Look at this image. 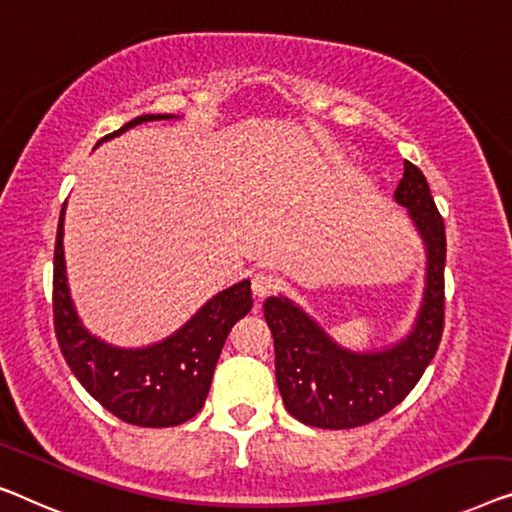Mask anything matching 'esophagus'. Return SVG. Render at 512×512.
I'll return each mask as SVG.
<instances>
[{
  "instance_id": "esophagus-1",
  "label": "esophagus",
  "mask_w": 512,
  "mask_h": 512,
  "mask_svg": "<svg viewBox=\"0 0 512 512\" xmlns=\"http://www.w3.org/2000/svg\"><path fill=\"white\" fill-rule=\"evenodd\" d=\"M274 288H277V279H274L270 272H256L254 277H251V291H254L256 298H265V295H270Z\"/></svg>"
}]
</instances>
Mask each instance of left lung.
<instances>
[{"mask_svg":"<svg viewBox=\"0 0 512 512\" xmlns=\"http://www.w3.org/2000/svg\"><path fill=\"white\" fill-rule=\"evenodd\" d=\"M409 207L427 244V291L418 323L402 344L376 353L339 348L309 316L286 298L263 302L274 337V372L286 411L295 420L323 429H351L381 418L416 388L436 355L446 316V224L436 210L427 177L404 161L395 189Z\"/></svg>","mask_w":512,"mask_h":512,"instance_id":"1","label":"left lung"}]
</instances>
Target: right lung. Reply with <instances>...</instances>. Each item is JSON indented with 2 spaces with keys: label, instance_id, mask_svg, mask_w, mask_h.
Wrapping results in <instances>:
<instances>
[{
  "label": "right lung",
  "instance_id": "1",
  "mask_svg": "<svg viewBox=\"0 0 512 512\" xmlns=\"http://www.w3.org/2000/svg\"><path fill=\"white\" fill-rule=\"evenodd\" d=\"M159 117L140 115L103 140ZM62 214L55 240L53 323L66 365L103 409L129 425L175 427L191 420L203 409L228 332L254 305L251 284L226 288L166 342L138 351L113 348L92 337L73 311L64 274Z\"/></svg>",
  "mask_w": 512,
  "mask_h": 512
}]
</instances>
